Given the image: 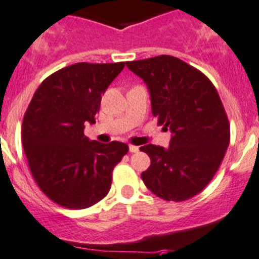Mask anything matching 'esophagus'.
Instances as JSON below:
<instances>
[{
  "instance_id": "1",
  "label": "esophagus",
  "mask_w": 259,
  "mask_h": 259,
  "mask_svg": "<svg viewBox=\"0 0 259 259\" xmlns=\"http://www.w3.org/2000/svg\"><path fill=\"white\" fill-rule=\"evenodd\" d=\"M129 151L132 152V153H135V152L139 151V147L137 146H133V144H129Z\"/></svg>"
}]
</instances>
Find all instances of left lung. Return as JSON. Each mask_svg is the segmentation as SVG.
I'll return each instance as SVG.
<instances>
[{
  "mask_svg": "<svg viewBox=\"0 0 259 259\" xmlns=\"http://www.w3.org/2000/svg\"><path fill=\"white\" fill-rule=\"evenodd\" d=\"M126 66L148 87L157 124L172 133L167 149L141 147L151 157L142 180L162 199H189L209 184L230 143L219 93L206 75L178 57L161 55Z\"/></svg>",
  "mask_w": 259,
  "mask_h": 259,
  "instance_id": "8db88e82",
  "label": "left lung"
}]
</instances>
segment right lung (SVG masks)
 <instances>
[{
  "instance_id": "obj_1",
  "label": "right lung",
  "mask_w": 259,
  "mask_h": 259,
  "mask_svg": "<svg viewBox=\"0 0 259 259\" xmlns=\"http://www.w3.org/2000/svg\"><path fill=\"white\" fill-rule=\"evenodd\" d=\"M124 66L70 65L46 78L29 103L21 130L29 168L40 190L61 207L83 209L103 199L113 167L129 151L121 142L105 144L84 135Z\"/></svg>"
}]
</instances>
